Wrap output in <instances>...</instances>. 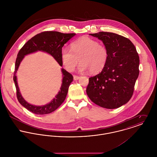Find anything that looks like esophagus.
I'll list each match as a JSON object with an SVG mask.
<instances>
[{"label":"esophagus","mask_w":157,"mask_h":157,"mask_svg":"<svg viewBox=\"0 0 157 157\" xmlns=\"http://www.w3.org/2000/svg\"><path fill=\"white\" fill-rule=\"evenodd\" d=\"M79 78H80V76L76 75H74V79L75 80H78V79H79Z\"/></svg>","instance_id":"34e87169"}]
</instances>
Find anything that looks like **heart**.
<instances>
[{
	"mask_svg": "<svg viewBox=\"0 0 157 157\" xmlns=\"http://www.w3.org/2000/svg\"><path fill=\"white\" fill-rule=\"evenodd\" d=\"M109 57V52L105 45L88 37H82L71 44V49L67 47L61 51L62 62L69 71H72L77 65L80 72L88 69L91 74L101 71L106 66Z\"/></svg>",
	"mask_w": 157,
	"mask_h": 157,
	"instance_id": "obj_1",
	"label": "heart"
}]
</instances>
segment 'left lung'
Instances as JSON below:
<instances>
[{"label": "left lung", "instance_id": "8db88e82", "mask_svg": "<svg viewBox=\"0 0 157 157\" xmlns=\"http://www.w3.org/2000/svg\"><path fill=\"white\" fill-rule=\"evenodd\" d=\"M90 35L103 42L109 57L101 72L89 78L87 95L100 107L118 108L133 95L139 75L138 54L132 42L122 36L103 31Z\"/></svg>", "mask_w": 157, "mask_h": 157}]
</instances>
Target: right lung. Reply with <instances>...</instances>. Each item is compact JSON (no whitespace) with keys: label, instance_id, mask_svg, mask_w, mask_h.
<instances>
[{"label":"right lung","instance_id":"right-lung-1","mask_svg":"<svg viewBox=\"0 0 157 157\" xmlns=\"http://www.w3.org/2000/svg\"><path fill=\"white\" fill-rule=\"evenodd\" d=\"M76 34H65L58 31H45L39 33L30 40H29L19 51L16 60L15 71L14 72L13 80L16 88V95L19 102L24 108L38 115L48 114L56 110L65 101L68 91L69 86L73 80V76L65 69H62L63 74L62 84L58 94L48 104L44 106H34L26 102L23 98L18 87L16 73L19 68L21 62L25 56L36 52L42 51L51 54L59 64L62 67L63 63L61 59V51L62 47L69 40L73 37Z\"/></svg>","mask_w":157,"mask_h":157}]
</instances>
